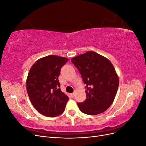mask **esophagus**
I'll return each instance as SVG.
<instances>
[{"label": "esophagus", "mask_w": 146, "mask_h": 146, "mask_svg": "<svg viewBox=\"0 0 146 146\" xmlns=\"http://www.w3.org/2000/svg\"><path fill=\"white\" fill-rule=\"evenodd\" d=\"M75 93H76V92H75V91L73 92V93H72V94H71V95H72V97H74V96H75Z\"/></svg>", "instance_id": "obj_1"}]
</instances>
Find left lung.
I'll list each match as a JSON object with an SVG mask.
<instances>
[{"label":"left lung","mask_w":146,"mask_h":146,"mask_svg":"<svg viewBox=\"0 0 146 146\" xmlns=\"http://www.w3.org/2000/svg\"><path fill=\"white\" fill-rule=\"evenodd\" d=\"M85 84L86 100L77 105L83 113L96 115L106 111L113 102L119 78L111 63L94 52L72 58Z\"/></svg>","instance_id":"obj_1"}]
</instances>
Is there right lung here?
<instances>
[{
  "label": "right lung",
  "instance_id": "right-lung-1",
  "mask_svg": "<svg viewBox=\"0 0 146 146\" xmlns=\"http://www.w3.org/2000/svg\"><path fill=\"white\" fill-rule=\"evenodd\" d=\"M68 61L64 57L47 56L31 68L27 78V91L35 108L42 115L55 117L62 114L69 98L61 91L58 76Z\"/></svg>",
  "mask_w": 146,
  "mask_h": 146
}]
</instances>
